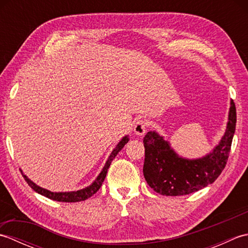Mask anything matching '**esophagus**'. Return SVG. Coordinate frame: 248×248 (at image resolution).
<instances>
[{
  "label": "esophagus",
  "instance_id": "1",
  "mask_svg": "<svg viewBox=\"0 0 248 248\" xmlns=\"http://www.w3.org/2000/svg\"><path fill=\"white\" fill-rule=\"evenodd\" d=\"M147 127H148V124L146 123V120L140 119L135 123L134 124V133L136 135H144L147 131Z\"/></svg>",
  "mask_w": 248,
  "mask_h": 248
}]
</instances>
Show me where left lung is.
Instances as JSON below:
<instances>
[{"label": "left lung", "instance_id": "8db88e82", "mask_svg": "<svg viewBox=\"0 0 248 248\" xmlns=\"http://www.w3.org/2000/svg\"><path fill=\"white\" fill-rule=\"evenodd\" d=\"M236 124V110L230 101L227 127L211 152L198 159H186L172 149L170 143L155 131L144 138V177L154 191L165 196L187 195L212 184L227 163Z\"/></svg>", "mask_w": 248, "mask_h": 248}]
</instances>
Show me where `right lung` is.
Wrapping results in <instances>:
<instances>
[{
  "instance_id": "obj_1",
  "label": "right lung",
  "mask_w": 248,
  "mask_h": 248,
  "mask_svg": "<svg viewBox=\"0 0 248 248\" xmlns=\"http://www.w3.org/2000/svg\"><path fill=\"white\" fill-rule=\"evenodd\" d=\"M129 141V135H125L124 136L123 139L120 140L119 143L116 145V147L114 148V150L112 151V154L109 155L108 161L105 162V165L102 168L101 172L99 173L98 177L96 178V180H94L91 186H86L85 188H82V189H78V191H73V192H51L49 189H46L44 187H40L39 186H37L36 183H34L31 180L26 177L23 171L21 170V173H22V176L24 178V180L28 182L29 186L34 189L35 192H37L40 195H43V196L52 199V200H56V202H83V200H86L89 197H92L93 194H96L99 188L101 187L102 183L104 181L105 177H107V173H108V170L110 165V163L115 159V156L117 155L118 152L124 148V146L127 144Z\"/></svg>"
}]
</instances>
